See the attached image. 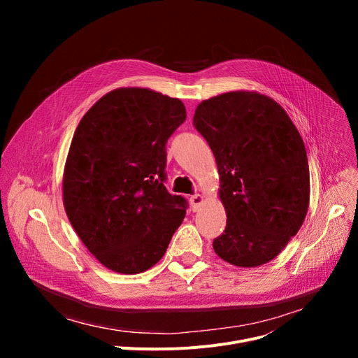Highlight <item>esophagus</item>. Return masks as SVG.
Here are the masks:
<instances>
[{"mask_svg":"<svg viewBox=\"0 0 358 358\" xmlns=\"http://www.w3.org/2000/svg\"><path fill=\"white\" fill-rule=\"evenodd\" d=\"M202 202H203V196L201 194H195V195L189 196V203H191L194 211H196L202 206Z\"/></svg>","mask_w":358,"mask_h":358,"instance_id":"esophagus-1","label":"esophagus"}]
</instances>
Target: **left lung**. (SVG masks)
Returning <instances> with one entry per match:
<instances>
[{"label":"left lung","mask_w":358,"mask_h":358,"mask_svg":"<svg viewBox=\"0 0 358 358\" xmlns=\"http://www.w3.org/2000/svg\"><path fill=\"white\" fill-rule=\"evenodd\" d=\"M194 126L215 156L227 213L215 253L239 268L271 262L309 208V163L299 130L273 99L249 90L202 100Z\"/></svg>","instance_id":"8db88e82"}]
</instances>
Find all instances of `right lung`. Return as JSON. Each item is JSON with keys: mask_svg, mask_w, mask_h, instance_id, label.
<instances>
[{"mask_svg": "<svg viewBox=\"0 0 358 358\" xmlns=\"http://www.w3.org/2000/svg\"><path fill=\"white\" fill-rule=\"evenodd\" d=\"M185 106L147 87H119L85 113L65 163L66 215L93 257L136 275L155 266L185 217L187 201L164 187L166 143Z\"/></svg>", "mask_w": 358, "mask_h": 358, "instance_id": "right-lung-1", "label": "right lung"}]
</instances>
